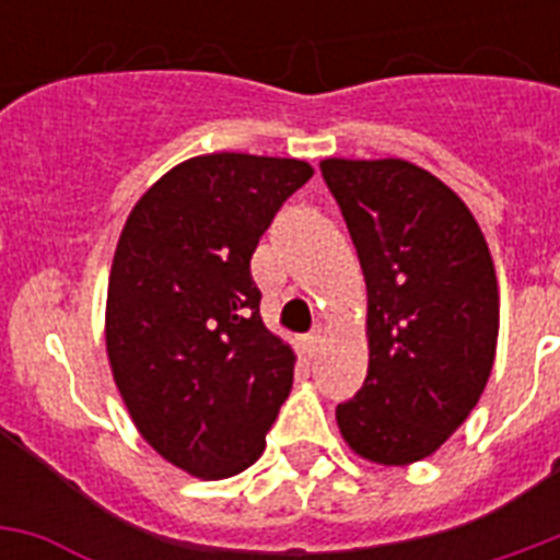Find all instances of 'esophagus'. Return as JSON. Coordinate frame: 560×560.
I'll list each match as a JSON object with an SVG mask.
<instances>
[{"mask_svg":"<svg viewBox=\"0 0 560 560\" xmlns=\"http://www.w3.org/2000/svg\"><path fill=\"white\" fill-rule=\"evenodd\" d=\"M302 346H305L307 358H314L316 351L323 349V328H314V331L307 334L305 340H302Z\"/></svg>","mask_w":560,"mask_h":560,"instance_id":"obj_1","label":"esophagus"}]
</instances>
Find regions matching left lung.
<instances>
[{
    "label": "left lung",
    "instance_id": "obj_1",
    "mask_svg": "<svg viewBox=\"0 0 560 560\" xmlns=\"http://www.w3.org/2000/svg\"><path fill=\"white\" fill-rule=\"evenodd\" d=\"M366 279L369 372L337 407L342 439L377 465L433 456L494 366L500 290L470 209L407 160H323Z\"/></svg>",
    "mask_w": 560,
    "mask_h": 560
}]
</instances>
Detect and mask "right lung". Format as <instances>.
<instances>
[{
  "label": "right lung",
  "instance_id": "right-lung-1",
  "mask_svg": "<svg viewBox=\"0 0 560 560\" xmlns=\"http://www.w3.org/2000/svg\"><path fill=\"white\" fill-rule=\"evenodd\" d=\"M302 160L206 153L136 202L107 288V358L127 412L162 459L226 479L264 453L296 354L261 323L249 258Z\"/></svg>",
  "mask_w": 560,
  "mask_h": 560
}]
</instances>
